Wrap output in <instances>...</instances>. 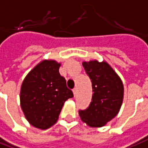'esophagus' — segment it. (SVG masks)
Listing matches in <instances>:
<instances>
[{"label":"esophagus","instance_id":"obj_1","mask_svg":"<svg viewBox=\"0 0 148 148\" xmlns=\"http://www.w3.org/2000/svg\"><path fill=\"white\" fill-rule=\"evenodd\" d=\"M73 93H74V97H75V96L77 95V88H74V90H73Z\"/></svg>","mask_w":148,"mask_h":148}]
</instances>
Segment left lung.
Returning a JSON list of instances; mask_svg holds the SVG:
<instances>
[{"label":"left lung","mask_w":148,"mask_h":148,"mask_svg":"<svg viewBox=\"0 0 148 148\" xmlns=\"http://www.w3.org/2000/svg\"><path fill=\"white\" fill-rule=\"evenodd\" d=\"M92 82L93 95L88 108L79 110L81 120L90 127H101L115 117L123 100V84L109 64L97 60L83 62Z\"/></svg>","instance_id":"8db88e82"}]
</instances>
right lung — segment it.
I'll use <instances>...</instances> for the list:
<instances>
[{
	"label": "right lung",
	"mask_w": 148,
	"mask_h": 148,
	"mask_svg": "<svg viewBox=\"0 0 148 148\" xmlns=\"http://www.w3.org/2000/svg\"><path fill=\"white\" fill-rule=\"evenodd\" d=\"M61 63L43 60L26 75L21 84V107L25 117L34 127L45 130L58 119L64 103L74 97L61 76Z\"/></svg>",
	"instance_id": "1"
}]
</instances>
